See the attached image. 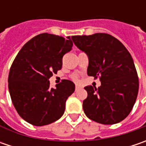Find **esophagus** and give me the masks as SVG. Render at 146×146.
I'll return each mask as SVG.
<instances>
[{
  "label": "esophagus",
  "mask_w": 146,
  "mask_h": 146,
  "mask_svg": "<svg viewBox=\"0 0 146 146\" xmlns=\"http://www.w3.org/2000/svg\"><path fill=\"white\" fill-rule=\"evenodd\" d=\"M80 86H77V85H76V88H75L76 92V91H78V90H80Z\"/></svg>",
  "instance_id": "34e87169"
}]
</instances>
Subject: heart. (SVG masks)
Returning <instances> with one entry per match:
<instances>
[{"label": "heart", "mask_w": 146, "mask_h": 146, "mask_svg": "<svg viewBox=\"0 0 146 146\" xmlns=\"http://www.w3.org/2000/svg\"><path fill=\"white\" fill-rule=\"evenodd\" d=\"M70 78L74 80V81H78V76L77 75H71Z\"/></svg>", "instance_id": "1"}]
</instances>
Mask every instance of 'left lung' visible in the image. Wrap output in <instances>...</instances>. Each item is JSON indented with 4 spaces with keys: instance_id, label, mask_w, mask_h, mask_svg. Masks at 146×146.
<instances>
[{
    "instance_id": "8db88e82",
    "label": "left lung",
    "mask_w": 146,
    "mask_h": 146,
    "mask_svg": "<svg viewBox=\"0 0 146 146\" xmlns=\"http://www.w3.org/2000/svg\"><path fill=\"white\" fill-rule=\"evenodd\" d=\"M73 42L88 57V75L101 86H87L83 109L88 119L115 124L130 114L137 98L139 80L132 56L115 37L106 33L73 36Z\"/></svg>"
}]
</instances>
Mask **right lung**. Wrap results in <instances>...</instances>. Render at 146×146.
Wrapping results in <instances>:
<instances>
[{"mask_svg": "<svg viewBox=\"0 0 146 146\" xmlns=\"http://www.w3.org/2000/svg\"><path fill=\"white\" fill-rule=\"evenodd\" d=\"M72 45L70 36L42 33L26 43L15 57L9 73V91L14 108L27 123L44 126L64 114L75 84L62 80L53 88L48 79L62 69V58Z\"/></svg>", "mask_w": 146, "mask_h": 146, "instance_id": "obj_1", "label": "right lung"}]
</instances>
